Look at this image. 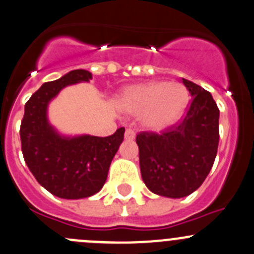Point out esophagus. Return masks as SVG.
<instances>
[{"label":"esophagus","instance_id":"34e87169","mask_svg":"<svg viewBox=\"0 0 254 254\" xmlns=\"http://www.w3.org/2000/svg\"><path fill=\"white\" fill-rule=\"evenodd\" d=\"M124 138L127 141H132L135 138V131L132 129H127L125 130Z\"/></svg>","mask_w":254,"mask_h":254}]
</instances>
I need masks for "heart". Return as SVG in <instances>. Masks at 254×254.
<instances>
[{
  "label": "heart",
  "mask_w": 254,
  "mask_h": 254,
  "mask_svg": "<svg viewBox=\"0 0 254 254\" xmlns=\"http://www.w3.org/2000/svg\"><path fill=\"white\" fill-rule=\"evenodd\" d=\"M189 103V93L180 82L162 80L131 85L120 93V111L140 116V123L149 131L159 132L180 120Z\"/></svg>",
  "instance_id": "obj_1"
}]
</instances>
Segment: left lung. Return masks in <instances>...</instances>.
<instances>
[{"label": "left lung", "mask_w": 254, "mask_h": 254, "mask_svg": "<svg viewBox=\"0 0 254 254\" xmlns=\"http://www.w3.org/2000/svg\"><path fill=\"white\" fill-rule=\"evenodd\" d=\"M183 84L192 97L185 118L159 135L136 136L143 183L169 198L189 196L203 184L219 143V109L210 92L190 80Z\"/></svg>", "instance_id": "8db88e82"}]
</instances>
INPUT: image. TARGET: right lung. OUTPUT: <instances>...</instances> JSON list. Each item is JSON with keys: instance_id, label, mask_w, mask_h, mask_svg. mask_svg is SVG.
I'll return each mask as SVG.
<instances>
[{"instance_id": "right-lung-1", "label": "right lung", "mask_w": 254, "mask_h": 254, "mask_svg": "<svg viewBox=\"0 0 254 254\" xmlns=\"http://www.w3.org/2000/svg\"><path fill=\"white\" fill-rule=\"evenodd\" d=\"M92 74L75 69L45 82L26 102L20 125L21 152L37 183L64 199L86 198L101 191L109 165L124 140V127L108 137L68 136L51 125L49 105L65 86L89 82Z\"/></svg>"}]
</instances>
